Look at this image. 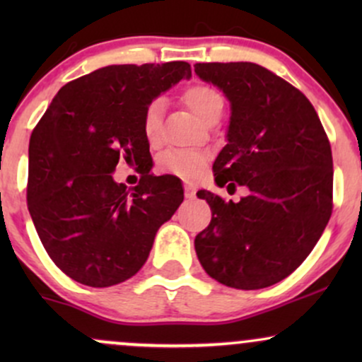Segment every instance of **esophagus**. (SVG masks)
I'll list each match as a JSON object with an SVG mask.
<instances>
[{
    "instance_id": "obj_1",
    "label": "esophagus",
    "mask_w": 362,
    "mask_h": 362,
    "mask_svg": "<svg viewBox=\"0 0 362 362\" xmlns=\"http://www.w3.org/2000/svg\"><path fill=\"white\" fill-rule=\"evenodd\" d=\"M194 197H195V189H194V185L187 184V185H185V199H194Z\"/></svg>"
}]
</instances>
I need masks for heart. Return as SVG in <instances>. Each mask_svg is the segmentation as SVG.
Wrapping results in <instances>:
<instances>
[{
	"label": "heart",
	"instance_id": "obj_1",
	"mask_svg": "<svg viewBox=\"0 0 362 362\" xmlns=\"http://www.w3.org/2000/svg\"><path fill=\"white\" fill-rule=\"evenodd\" d=\"M184 102L199 119L207 122L216 114L223 112V97L214 88L206 85H194L184 91ZM165 103L161 98H156L146 107L143 115V134L151 146L160 143L161 139V115H163ZM204 156L192 151H167L158 160V167L161 172L172 173L182 178H192L201 173L204 168Z\"/></svg>",
	"mask_w": 362,
	"mask_h": 362
}]
</instances>
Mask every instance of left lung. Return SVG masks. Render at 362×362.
<instances>
[{
	"instance_id": "1",
	"label": "left lung",
	"mask_w": 362,
	"mask_h": 362,
	"mask_svg": "<svg viewBox=\"0 0 362 362\" xmlns=\"http://www.w3.org/2000/svg\"><path fill=\"white\" fill-rule=\"evenodd\" d=\"M194 68L230 102L226 146L213 165L216 184L248 189L240 202L199 190L213 218L195 236V253L224 286L267 288L300 267L330 219V143L308 98L264 66Z\"/></svg>"
}]
</instances>
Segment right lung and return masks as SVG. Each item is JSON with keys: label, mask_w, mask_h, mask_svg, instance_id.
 Instances as JSON below:
<instances>
[{"label": "right lung", "mask_w": 362, "mask_h": 362, "mask_svg": "<svg viewBox=\"0 0 362 362\" xmlns=\"http://www.w3.org/2000/svg\"><path fill=\"white\" fill-rule=\"evenodd\" d=\"M192 76L184 61L112 64L57 91L28 144V213L66 276L109 288L148 260L156 231L184 201L180 180L149 173L146 107ZM138 164L140 185L111 177L119 159Z\"/></svg>", "instance_id": "obj_1"}]
</instances>
